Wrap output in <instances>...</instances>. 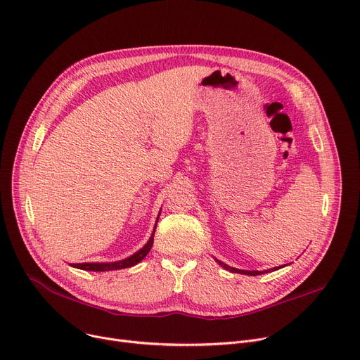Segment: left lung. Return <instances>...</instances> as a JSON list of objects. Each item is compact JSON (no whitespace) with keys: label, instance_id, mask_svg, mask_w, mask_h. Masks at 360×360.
I'll list each match as a JSON object with an SVG mask.
<instances>
[{"label":"left lung","instance_id":"1","mask_svg":"<svg viewBox=\"0 0 360 360\" xmlns=\"http://www.w3.org/2000/svg\"><path fill=\"white\" fill-rule=\"evenodd\" d=\"M217 260V259H215ZM220 265L224 268V269H227V271H230V272H234V274H242V275H250V276H256V275H260V274H263V272H268V271H263V272H260V271H242V269H236V268H231V266H229V265H226V263H223V262H220V260H217ZM276 269H279V266L278 268H274L272 271H276ZM271 271V269H269Z\"/></svg>","mask_w":360,"mask_h":360}]
</instances>
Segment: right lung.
I'll use <instances>...</instances> for the list:
<instances>
[{
    "label": "right lung",
    "mask_w": 360,
    "mask_h": 360,
    "mask_svg": "<svg viewBox=\"0 0 360 360\" xmlns=\"http://www.w3.org/2000/svg\"><path fill=\"white\" fill-rule=\"evenodd\" d=\"M155 230H156V226H155ZM153 236H155V231H153L152 237L149 238V242L145 246H143L139 252H136L134 255H131L127 259L118 260V262H111V263H75V265H72V266L78 268V269H84V271H95V272L117 271V269H124V268L134 266L141 259H145L146 255L150 252V249L153 246Z\"/></svg>",
    "instance_id": "1"
}]
</instances>
